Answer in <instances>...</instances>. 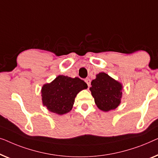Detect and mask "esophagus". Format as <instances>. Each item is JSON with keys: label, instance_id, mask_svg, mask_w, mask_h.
<instances>
[{"label": "esophagus", "instance_id": "esophagus-1", "mask_svg": "<svg viewBox=\"0 0 158 158\" xmlns=\"http://www.w3.org/2000/svg\"><path fill=\"white\" fill-rule=\"evenodd\" d=\"M85 82L86 84H87V86H88V87H90V84H91V80L89 79V78H87V79H85Z\"/></svg>", "mask_w": 158, "mask_h": 158}]
</instances>
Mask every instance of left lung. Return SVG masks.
<instances>
[{"label":"left lung","instance_id":"left-lung-1","mask_svg":"<svg viewBox=\"0 0 158 158\" xmlns=\"http://www.w3.org/2000/svg\"><path fill=\"white\" fill-rule=\"evenodd\" d=\"M89 90L99 110L109 112L116 109L121 103L123 86L120 82L104 72L96 75L91 82Z\"/></svg>","mask_w":158,"mask_h":158}]
</instances>
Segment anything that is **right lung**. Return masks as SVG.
Returning a JSON list of instances; mask_svg holds the SVG:
<instances>
[{"label":"right lung","mask_w":158,"mask_h":158,"mask_svg":"<svg viewBox=\"0 0 158 158\" xmlns=\"http://www.w3.org/2000/svg\"><path fill=\"white\" fill-rule=\"evenodd\" d=\"M87 87L86 82L78 77L59 75L42 86V104L49 112L59 115L66 114L72 110L77 94Z\"/></svg>","instance_id":"right-lung-1"}]
</instances>
